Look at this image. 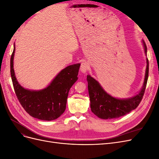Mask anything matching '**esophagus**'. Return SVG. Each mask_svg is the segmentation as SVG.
Returning a JSON list of instances; mask_svg holds the SVG:
<instances>
[{
  "instance_id": "34e87169",
  "label": "esophagus",
  "mask_w": 159,
  "mask_h": 159,
  "mask_svg": "<svg viewBox=\"0 0 159 159\" xmlns=\"http://www.w3.org/2000/svg\"><path fill=\"white\" fill-rule=\"evenodd\" d=\"M89 68V64L88 63L87 61H84L81 63L80 66V70L83 73H85L88 71V70Z\"/></svg>"
}]
</instances>
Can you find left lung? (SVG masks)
Returning <instances> with one entry per match:
<instances>
[{
  "label": "left lung",
  "mask_w": 159,
  "mask_h": 159,
  "mask_svg": "<svg viewBox=\"0 0 159 159\" xmlns=\"http://www.w3.org/2000/svg\"><path fill=\"white\" fill-rule=\"evenodd\" d=\"M145 52L147 48L143 42ZM147 70L145 81L140 93L134 97L127 99H118L107 94L101 87L99 83L90 75L87 76L88 91L90 98L91 110L100 119H111L119 118L136 109L141 103L146 89L148 77V60L147 59Z\"/></svg>",
  "instance_id": "1"
}]
</instances>
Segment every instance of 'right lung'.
I'll return each mask as SVG.
<instances>
[{
  "instance_id": "right-lung-1",
  "label": "right lung",
  "mask_w": 159,
  "mask_h": 159,
  "mask_svg": "<svg viewBox=\"0 0 159 159\" xmlns=\"http://www.w3.org/2000/svg\"><path fill=\"white\" fill-rule=\"evenodd\" d=\"M13 52L11 57V74L16 97L30 116L44 121L58 118L65 111L67 98L71 86L78 80L80 64L68 66L61 70L48 87L40 91H30L18 84L13 69Z\"/></svg>"
}]
</instances>
